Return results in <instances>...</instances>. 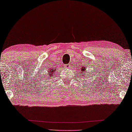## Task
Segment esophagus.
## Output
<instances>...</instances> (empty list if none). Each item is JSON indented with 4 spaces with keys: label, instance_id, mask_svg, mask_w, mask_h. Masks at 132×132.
Returning a JSON list of instances; mask_svg holds the SVG:
<instances>
[{
    "label": "esophagus",
    "instance_id": "1",
    "mask_svg": "<svg viewBox=\"0 0 132 132\" xmlns=\"http://www.w3.org/2000/svg\"><path fill=\"white\" fill-rule=\"evenodd\" d=\"M70 64H65V65H64V68L66 69H70Z\"/></svg>",
    "mask_w": 132,
    "mask_h": 132
}]
</instances>
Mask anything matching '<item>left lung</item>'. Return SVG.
<instances>
[{
	"mask_svg": "<svg viewBox=\"0 0 132 132\" xmlns=\"http://www.w3.org/2000/svg\"><path fill=\"white\" fill-rule=\"evenodd\" d=\"M86 68H85V67H82V68H81V69H80V70L79 72V73H80V75H81L82 77H84V78H86L88 77L87 76V74L89 73V72H86ZM88 79V78H87Z\"/></svg>",
	"mask_w": 132,
	"mask_h": 132,
	"instance_id": "obj_1",
	"label": "left lung"
}]
</instances>
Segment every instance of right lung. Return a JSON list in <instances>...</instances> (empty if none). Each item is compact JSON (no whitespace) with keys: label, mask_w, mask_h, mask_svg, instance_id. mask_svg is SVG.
Wrapping results in <instances>:
<instances>
[{"label":"right lung","mask_w":132,"mask_h":132,"mask_svg":"<svg viewBox=\"0 0 132 132\" xmlns=\"http://www.w3.org/2000/svg\"><path fill=\"white\" fill-rule=\"evenodd\" d=\"M54 72H55V69H52V68L50 69V70L47 72H48L47 73V74L48 75H47V78H47V79H50L51 78H53V75H54ZM47 75L48 76H47Z\"/></svg>","instance_id":"1"}]
</instances>
